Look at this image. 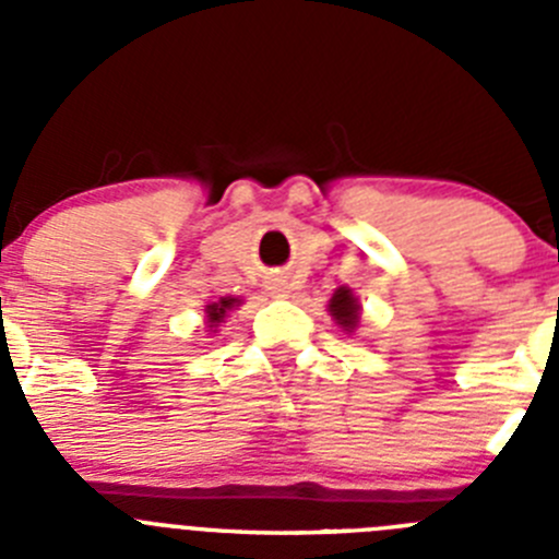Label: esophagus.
Instances as JSON below:
<instances>
[{
    "mask_svg": "<svg viewBox=\"0 0 559 559\" xmlns=\"http://www.w3.org/2000/svg\"><path fill=\"white\" fill-rule=\"evenodd\" d=\"M274 294H276V296H283L285 288H274Z\"/></svg>",
    "mask_w": 559,
    "mask_h": 559,
    "instance_id": "obj_1",
    "label": "esophagus"
}]
</instances>
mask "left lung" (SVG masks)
<instances>
[{"label":"left lung","mask_w":559,"mask_h":559,"mask_svg":"<svg viewBox=\"0 0 559 559\" xmlns=\"http://www.w3.org/2000/svg\"><path fill=\"white\" fill-rule=\"evenodd\" d=\"M330 313H333V319L341 328H355V322H358V302H355V296L347 288L335 290L333 299H330Z\"/></svg>","instance_id":"8db88e82"}]
</instances>
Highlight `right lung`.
<instances>
[{
  "label": "right lung",
  "mask_w": 559,
  "mask_h": 559,
  "mask_svg": "<svg viewBox=\"0 0 559 559\" xmlns=\"http://www.w3.org/2000/svg\"><path fill=\"white\" fill-rule=\"evenodd\" d=\"M231 305H235V299H221V302L206 305V316H210V324H218L221 319L226 316V310L231 308Z\"/></svg>",
  "instance_id": "1"
}]
</instances>
